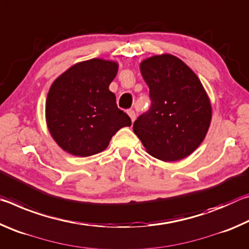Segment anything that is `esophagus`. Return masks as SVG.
<instances>
[{
	"label": "esophagus",
	"instance_id": "obj_1",
	"mask_svg": "<svg viewBox=\"0 0 249 249\" xmlns=\"http://www.w3.org/2000/svg\"><path fill=\"white\" fill-rule=\"evenodd\" d=\"M127 114H128V115H129V117H130V121H132L133 123H134L135 119H136V114H135V112L133 111V109H128V111H127Z\"/></svg>",
	"mask_w": 249,
	"mask_h": 249
}]
</instances>
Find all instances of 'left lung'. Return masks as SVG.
<instances>
[{"label": "left lung", "instance_id": "8db88e82", "mask_svg": "<svg viewBox=\"0 0 249 249\" xmlns=\"http://www.w3.org/2000/svg\"><path fill=\"white\" fill-rule=\"evenodd\" d=\"M149 88L151 107L133 125L147 153L162 161L191 155L208 134L212 105L197 75L170 53L155 54L140 64Z\"/></svg>", "mask_w": 249, "mask_h": 249}]
</instances>
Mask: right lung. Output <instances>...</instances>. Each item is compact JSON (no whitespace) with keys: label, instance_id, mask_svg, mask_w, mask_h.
I'll return each mask as SVG.
<instances>
[{"label":"right lung","instance_id":"obj_1","mask_svg":"<svg viewBox=\"0 0 249 249\" xmlns=\"http://www.w3.org/2000/svg\"><path fill=\"white\" fill-rule=\"evenodd\" d=\"M117 71L116 61L93 58L71 66L50 86L46 124L66 153L77 157L99 154L117 130L132 125L108 89Z\"/></svg>","mask_w":249,"mask_h":249}]
</instances>
